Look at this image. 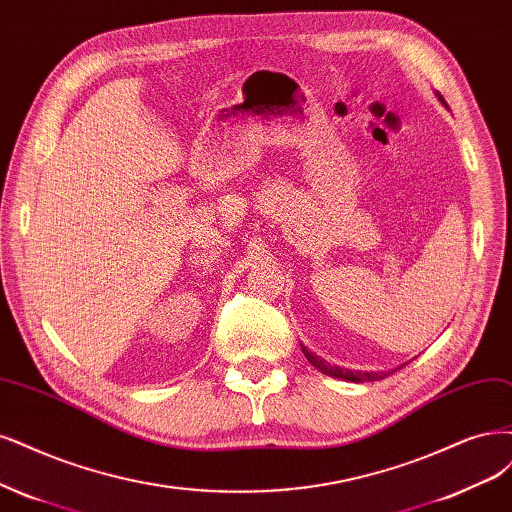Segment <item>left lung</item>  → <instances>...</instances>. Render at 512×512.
I'll return each mask as SVG.
<instances>
[{
    "label": "left lung",
    "mask_w": 512,
    "mask_h": 512,
    "mask_svg": "<svg viewBox=\"0 0 512 512\" xmlns=\"http://www.w3.org/2000/svg\"><path fill=\"white\" fill-rule=\"evenodd\" d=\"M436 97H438V101L445 105V108L449 110V105H447V101L440 97L438 93H436ZM301 349H303V354H305V358L320 370V373H324V375H328V377H334V379H343V381H351V383H362V381H379V379H385L387 375L390 373H375V370H370V373H362V370H349V368H341V366H334V364H328L326 360H322L320 356H315L313 351H309L303 343H301Z\"/></svg>",
    "instance_id": "left-lung-1"
}]
</instances>
